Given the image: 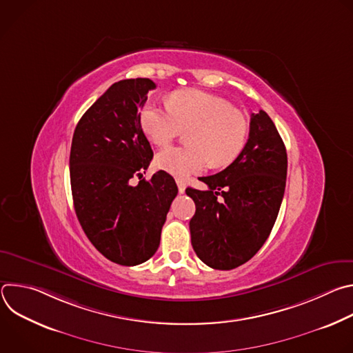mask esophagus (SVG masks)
I'll return each mask as SVG.
<instances>
[{"instance_id": "34e87169", "label": "esophagus", "mask_w": 353, "mask_h": 353, "mask_svg": "<svg viewBox=\"0 0 353 353\" xmlns=\"http://www.w3.org/2000/svg\"><path fill=\"white\" fill-rule=\"evenodd\" d=\"M176 183H177V187H179V192H180V194H183V192L185 191V183H184V180L177 179V180H176Z\"/></svg>"}]
</instances>
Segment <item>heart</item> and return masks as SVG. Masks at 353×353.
Here are the masks:
<instances>
[{"mask_svg":"<svg viewBox=\"0 0 353 353\" xmlns=\"http://www.w3.org/2000/svg\"><path fill=\"white\" fill-rule=\"evenodd\" d=\"M146 137L155 145L170 143L188 130V146L166 148L158 154L157 166L176 177L203 172L208 163L222 168L232 163L243 150L248 123L228 100L195 89L172 93L168 106L146 103L139 114Z\"/></svg>","mask_w":353,"mask_h":353,"instance_id":"heart-1","label":"heart"}]
</instances>
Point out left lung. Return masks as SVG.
Returning <instances> with one entry per match:
<instances>
[{
	"mask_svg": "<svg viewBox=\"0 0 353 353\" xmlns=\"http://www.w3.org/2000/svg\"><path fill=\"white\" fill-rule=\"evenodd\" d=\"M286 172V148L274 121L264 110L253 113L240 155L222 172L199 179L208 190H185L195 203L190 232L201 261L228 271L257 253L276 221Z\"/></svg>",
	"mask_w": 353,
	"mask_h": 353,
	"instance_id": "left-lung-1",
	"label": "left lung"
}]
</instances>
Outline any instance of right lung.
I'll use <instances>...</instances> for the list:
<instances>
[{
    "instance_id": "add662e5",
    "label": "right lung",
    "mask_w": 353,
    "mask_h": 353,
    "mask_svg": "<svg viewBox=\"0 0 353 353\" xmlns=\"http://www.w3.org/2000/svg\"><path fill=\"white\" fill-rule=\"evenodd\" d=\"M155 88L148 78L113 83L81 117L71 145L70 177L78 221L97 251L125 267L157 253L179 191L163 170L141 180L154 152L139 112L146 93ZM134 175L140 179L137 186L129 183Z\"/></svg>"
}]
</instances>
